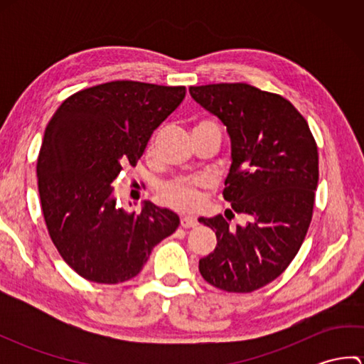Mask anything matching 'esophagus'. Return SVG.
I'll list each match as a JSON object with an SVG mask.
<instances>
[{
	"mask_svg": "<svg viewBox=\"0 0 364 364\" xmlns=\"http://www.w3.org/2000/svg\"><path fill=\"white\" fill-rule=\"evenodd\" d=\"M180 225L183 228H194L198 225V222H197V219L191 218V215H183V218L180 219Z\"/></svg>",
	"mask_w": 364,
	"mask_h": 364,
	"instance_id": "esophagus-1",
	"label": "esophagus"
}]
</instances>
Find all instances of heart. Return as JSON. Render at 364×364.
<instances>
[{"mask_svg":"<svg viewBox=\"0 0 364 364\" xmlns=\"http://www.w3.org/2000/svg\"><path fill=\"white\" fill-rule=\"evenodd\" d=\"M218 127L211 120L198 122L196 128ZM194 128V129H196ZM206 188L203 178H175L159 186L161 202L180 211H194L200 205V191Z\"/></svg>","mask_w":364,"mask_h":364,"instance_id":"heart-1","label":"heart"}]
</instances>
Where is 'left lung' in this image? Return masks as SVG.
I'll return each instance as SVG.
<instances>
[{
    "label": "left lung",
    "mask_w": 364,
    "mask_h": 364,
    "mask_svg": "<svg viewBox=\"0 0 364 364\" xmlns=\"http://www.w3.org/2000/svg\"><path fill=\"white\" fill-rule=\"evenodd\" d=\"M189 92L227 127L231 167L223 198L247 218L236 227L220 214L198 219L218 237L214 252L198 262L200 274L222 291L252 292L282 275L304 242L319 180L318 145L306 120L282 95L245 82Z\"/></svg>",
    "instance_id": "8db88e82"
}]
</instances>
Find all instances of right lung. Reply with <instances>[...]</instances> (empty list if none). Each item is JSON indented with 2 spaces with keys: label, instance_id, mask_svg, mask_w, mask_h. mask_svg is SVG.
Wrapping results in <instances>:
<instances>
[{
  "label": "right lung",
  "instance_id": "1",
  "mask_svg": "<svg viewBox=\"0 0 364 364\" xmlns=\"http://www.w3.org/2000/svg\"><path fill=\"white\" fill-rule=\"evenodd\" d=\"M184 95V86L111 81L68 97L46 125L37 159L45 223L60 257L86 280L136 277L153 247L180 225L173 211L150 202L127 213L112 183L123 166H136Z\"/></svg>",
  "mask_w": 364,
  "mask_h": 364
}]
</instances>
